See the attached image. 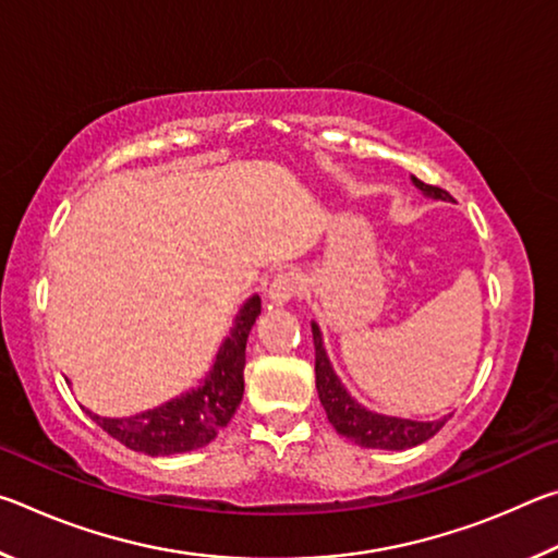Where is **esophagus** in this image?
<instances>
[{"instance_id":"1","label":"esophagus","mask_w":558,"mask_h":558,"mask_svg":"<svg viewBox=\"0 0 558 558\" xmlns=\"http://www.w3.org/2000/svg\"><path fill=\"white\" fill-rule=\"evenodd\" d=\"M300 290H302L300 272L288 270V272H280V276L272 278L270 288H268V298H270V302H276V305H286V302L295 298Z\"/></svg>"}]
</instances>
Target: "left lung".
<instances>
[{
  "label": "left lung",
  "instance_id": "8db88e82",
  "mask_svg": "<svg viewBox=\"0 0 558 558\" xmlns=\"http://www.w3.org/2000/svg\"><path fill=\"white\" fill-rule=\"evenodd\" d=\"M413 182L421 189V192H426L428 196H436V199H442V202H452V196L446 192V189L426 184L415 177H413ZM313 339H315L317 393H319V401H323V405H325L329 423H332L339 436L349 438L362 448L405 450V448H413V446H421V442H426L448 423L450 415L440 421L423 423V421L391 418V415L366 411L364 405H359L352 396L347 393L342 381L337 379L332 364H329V359L325 354L323 335H319L317 325H313Z\"/></svg>",
  "mask_w": 558,
  "mask_h": 558
}]
</instances>
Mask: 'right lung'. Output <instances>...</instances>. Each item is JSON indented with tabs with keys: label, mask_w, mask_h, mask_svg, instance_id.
Instances as JSON below:
<instances>
[{
	"label": "right lung",
	"mask_w": 558,
	"mask_h": 558,
	"mask_svg": "<svg viewBox=\"0 0 558 558\" xmlns=\"http://www.w3.org/2000/svg\"><path fill=\"white\" fill-rule=\"evenodd\" d=\"M258 315L260 298L253 295L235 317L233 332L216 356L211 376L196 391L130 418H102L90 411L86 413L108 436L145 456H174L206 446L216 438V433L229 426L243 399L245 342Z\"/></svg>",
	"instance_id": "right-lung-1"
}]
</instances>
